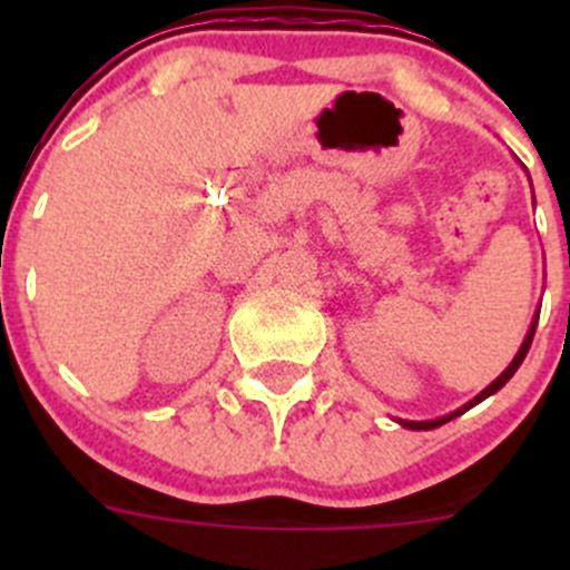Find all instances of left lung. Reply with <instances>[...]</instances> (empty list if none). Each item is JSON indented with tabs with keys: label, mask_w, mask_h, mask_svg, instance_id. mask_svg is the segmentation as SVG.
<instances>
[{
	"label": "left lung",
	"mask_w": 570,
	"mask_h": 570,
	"mask_svg": "<svg viewBox=\"0 0 570 570\" xmlns=\"http://www.w3.org/2000/svg\"><path fill=\"white\" fill-rule=\"evenodd\" d=\"M534 327H538V314H534V320H532V325H530V331H527V336H524V342H521V347H519V353H515V358L510 361L508 364V370L502 372V375L497 377V381L491 383V386H485L482 389L480 394L474 396V400H469L465 402L463 407H458V411H452V413H446V416H439V419H428V422H407V419H396V422L402 424V428H407V430H435V428H441V424H446L450 422V419H455V416H461V413H465L469 411V407H474L476 402H482V400H488V396L491 394H497L499 389L504 386V383L510 381V377L515 375V370H519L521 366V361L527 358V353H530V344H532V336H534Z\"/></svg>",
	"instance_id": "8db88e82"
}]
</instances>
